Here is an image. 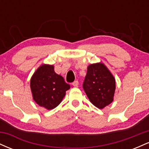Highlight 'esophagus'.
I'll return each mask as SVG.
<instances>
[{"mask_svg":"<svg viewBox=\"0 0 149 149\" xmlns=\"http://www.w3.org/2000/svg\"><path fill=\"white\" fill-rule=\"evenodd\" d=\"M72 85L74 87H78V80H75V81L72 83Z\"/></svg>","mask_w":149,"mask_h":149,"instance_id":"obj_1","label":"esophagus"}]
</instances>
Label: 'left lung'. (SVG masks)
Listing matches in <instances>:
<instances>
[{
    "mask_svg": "<svg viewBox=\"0 0 149 149\" xmlns=\"http://www.w3.org/2000/svg\"><path fill=\"white\" fill-rule=\"evenodd\" d=\"M83 88L90 102L102 109L113 100L115 78L104 64H90L88 67Z\"/></svg>",
    "mask_w": 149,
    "mask_h": 149,
    "instance_id": "left-lung-1",
    "label": "left lung"
}]
</instances>
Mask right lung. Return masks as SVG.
<instances>
[{
    "instance_id": "obj_1",
    "label": "right lung",
    "mask_w": 149,
    "mask_h": 149,
    "mask_svg": "<svg viewBox=\"0 0 149 149\" xmlns=\"http://www.w3.org/2000/svg\"><path fill=\"white\" fill-rule=\"evenodd\" d=\"M70 85L64 78L54 72L52 65L43 64L36 70L31 79V89L34 101L40 107L51 110L64 98Z\"/></svg>"
}]
</instances>
